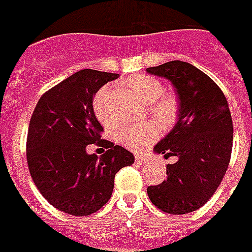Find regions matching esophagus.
Wrapping results in <instances>:
<instances>
[{
  "label": "esophagus",
  "mask_w": 252,
  "mask_h": 252,
  "mask_svg": "<svg viewBox=\"0 0 252 252\" xmlns=\"http://www.w3.org/2000/svg\"><path fill=\"white\" fill-rule=\"evenodd\" d=\"M135 161L137 164H140V165H144V164H147V161H148V160H147V158H145V156H140V155H139V156H136L135 158Z\"/></svg>",
  "instance_id": "1"
}]
</instances>
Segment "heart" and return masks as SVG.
<instances>
[{"label":"heart","mask_w":252,"mask_h":252,"mask_svg":"<svg viewBox=\"0 0 252 252\" xmlns=\"http://www.w3.org/2000/svg\"><path fill=\"white\" fill-rule=\"evenodd\" d=\"M128 87L145 104H150V113L161 126H169L178 116V102L172 96H164V87L159 80L151 76H135L128 80ZM111 88L104 87L96 93L93 100V111L102 126L112 123L109 112ZM159 136V128L152 123H143L123 128L117 139L121 144L132 151H141L154 143Z\"/></svg>","instance_id":"heart-1"}]
</instances>
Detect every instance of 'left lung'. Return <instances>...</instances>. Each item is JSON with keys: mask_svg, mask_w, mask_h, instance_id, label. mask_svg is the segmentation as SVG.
I'll use <instances>...</instances> for the list:
<instances>
[{"mask_svg": "<svg viewBox=\"0 0 252 252\" xmlns=\"http://www.w3.org/2000/svg\"><path fill=\"white\" fill-rule=\"evenodd\" d=\"M147 73L172 83L178 94V121L154 147L164 158L167 180L147 188L151 202L161 211L182 215L204 206L223 180L232 151V119L221 89L196 66L169 61L147 68Z\"/></svg>", "mask_w": 252, "mask_h": 252, "instance_id": "1", "label": "left lung"}]
</instances>
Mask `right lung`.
<instances>
[{"mask_svg":"<svg viewBox=\"0 0 252 252\" xmlns=\"http://www.w3.org/2000/svg\"><path fill=\"white\" fill-rule=\"evenodd\" d=\"M119 74L83 69L45 92L32 115L27 139L29 172L41 195L69 215L87 216L109 200L115 175L135 161L120 145L100 140L93 97ZM97 142L101 157L86 152Z\"/></svg>","mask_w":252,"mask_h":252,"instance_id":"1","label":"right lung"}]
</instances>
